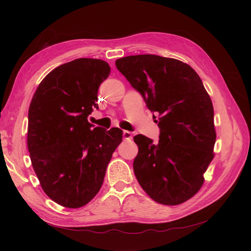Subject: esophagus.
I'll list each match as a JSON object with an SVG mask.
<instances>
[{
    "label": "esophagus",
    "mask_w": 251,
    "mask_h": 251,
    "mask_svg": "<svg viewBox=\"0 0 251 251\" xmlns=\"http://www.w3.org/2000/svg\"><path fill=\"white\" fill-rule=\"evenodd\" d=\"M123 136H124V138H125L126 140H130V139H132V133H131L130 131H124Z\"/></svg>",
    "instance_id": "esophagus-1"
}]
</instances>
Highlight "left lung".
Segmentation results:
<instances>
[{"mask_svg":"<svg viewBox=\"0 0 251 251\" xmlns=\"http://www.w3.org/2000/svg\"><path fill=\"white\" fill-rule=\"evenodd\" d=\"M119 72L159 114L158 143L136 135L133 168L140 186L154 201L178 205L199 192L214 158V107L199 75L181 60L153 54L115 62Z\"/></svg>","mask_w":251,"mask_h":251,"instance_id":"left-lung-1","label":"left lung"}]
</instances>
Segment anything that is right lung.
<instances>
[{"label": "right lung", "instance_id": "right-lung-1", "mask_svg": "<svg viewBox=\"0 0 251 251\" xmlns=\"http://www.w3.org/2000/svg\"><path fill=\"white\" fill-rule=\"evenodd\" d=\"M111 71L96 58H77L53 69L37 87L28 112L27 144L33 170L46 195L78 208L100 192L123 131L93 127L97 92Z\"/></svg>", "mask_w": 251, "mask_h": 251}]
</instances>
